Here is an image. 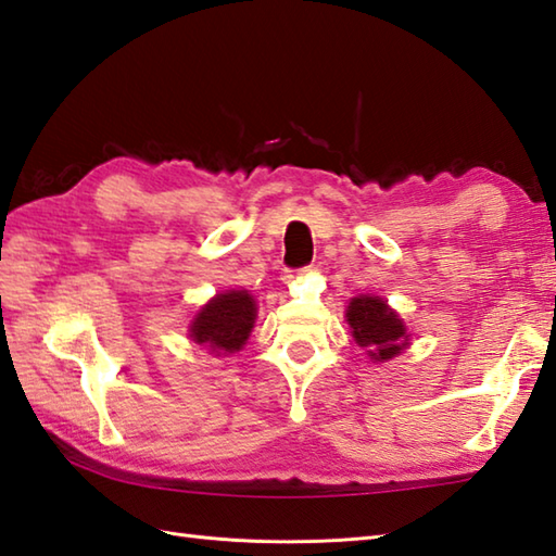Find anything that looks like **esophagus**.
<instances>
[{"instance_id":"1","label":"esophagus","mask_w":556,"mask_h":556,"mask_svg":"<svg viewBox=\"0 0 556 556\" xmlns=\"http://www.w3.org/2000/svg\"><path fill=\"white\" fill-rule=\"evenodd\" d=\"M301 275L299 269H285V275H281V279H285V285H291L293 279H296Z\"/></svg>"}]
</instances>
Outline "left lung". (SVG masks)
Wrapping results in <instances>:
<instances>
[{"label": "left lung", "mask_w": 556, "mask_h": 556, "mask_svg": "<svg viewBox=\"0 0 556 556\" xmlns=\"http://www.w3.org/2000/svg\"><path fill=\"white\" fill-rule=\"evenodd\" d=\"M346 320L353 329L356 344L368 349L375 361H389L399 356L408 344V334L399 315L377 296H361L349 303Z\"/></svg>", "instance_id": "left-lung-1"}]
</instances>
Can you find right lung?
<instances>
[{"mask_svg":"<svg viewBox=\"0 0 556 556\" xmlns=\"http://www.w3.org/2000/svg\"><path fill=\"white\" fill-rule=\"evenodd\" d=\"M255 323V301L245 291L219 293L195 315L191 337L195 344H205L215 353L239 351Z\"/></svg>","mask_w":556,"mask_h":556,"instance_id":"add662e5","label":"right lung"}]
</instances>
